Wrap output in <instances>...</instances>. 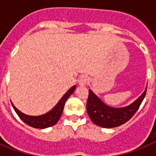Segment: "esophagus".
Listing matches in <instances>:
<instances>
[{"instance_id": "obj_1", "label": "esophagus", "mask_w": 156, "mask_h": 156, "mask_svg": "<svg viewBox=\"0 0 156 156\" xmlns=\"http://www.w3.org/2000/svg\"><path fill=\"white\" fill-rule=\"evenodd\" d=\"M88 83H89V78L87 76H81L80 78H78V83H79V85H87Z\"/></svg>"}]
</instances>
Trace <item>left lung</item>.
<instances>
[{"label":"left lung","mask_w":156,"mask_h":156,"mask_svg":"<svg viewBox=\"0 0 156 156\" xmlns=\"http://www.w3.org/2000/svg\"><path fill=\"white\" fill-rule=\"evenodd\" d=\"M147 89L133 104L125 108H115L101 101L91 90H89L87 111L93 123L104 128H113L121 126L129 120L139 108L145 97Z\"/></svg>","instance_id":"obj_1"}]
</instances>
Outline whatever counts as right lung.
<instances>
[{
  "mask_svg": "<svg viewBox=\"0 0 156 156\" xmlns=\"http://www.w3.org/2000/svg\"><path fill=\"white\" fill-rule=\"evenodd\" d=\"M76 87L73 86L67 91V92L63 95V97L61 98L60 101L57 103L56 106L54 107L53 108L50 112H47L44 115H41V116H28L26 114L21 112L12 103V106L15 110L16 113L18 114V116L20 117L23 121L24 123H26L28 126L34 127V128H38V129H44L52 126L54 125H56L57 123V121H59V119L61 117L62 112H63L64 106L66 104V100L73 93L74 90H75Z\"/></svg>",
  "mask_w": 156,
  "mask_h": 156,
  "instance_id": "add662e5",
  "label": "right lung"
}]
</instances>
